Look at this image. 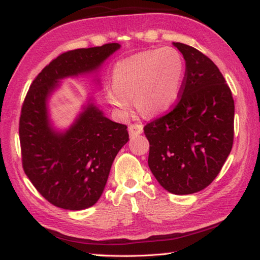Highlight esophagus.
<instances>
[{
  "instance_id": "34e87169",
  "label": "esophagus",
  "mask_w": 260,
  "mask_h": 260,
  "mask_svg": "<svg viewBox=\"0 0 260 260\" xmlns=\"http://www.w3.org/2000/svg\"><path fill=\"white\" fill-rule=\"evenodd\" d=\"M128 132H129L131 136L139 135L143 132V126L141 124H132L128 126Z\"/></svg>"
}]
</instances>
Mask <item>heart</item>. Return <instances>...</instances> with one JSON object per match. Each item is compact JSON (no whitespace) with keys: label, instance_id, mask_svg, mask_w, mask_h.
Masks as SVG:
<instances>
[{"label":"heart","instance_id":"obj_1","mask_svg":"<svg viewBox=\"0 0 260 260\" xmlns=\"http://www.w3.org/2000/svg\"><path fill=\"white\" fill-rule=\"evenodd\" d=\"M182 57L173 48L148 50L122 59L112 71L113 88L107 98L122 116H128L132 100L147 117L162 114L179 98L183 79Z\"/></svg>","mask_w":260,"mask_h":260}]
</instances>
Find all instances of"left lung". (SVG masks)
I'll return each mask as SVG.
<instances>
[{
	"label": "left lung",
	"mask_w": 260,
	"mask_h": 260,
	"mask_svg": "<svg viewBox=\"0 0 260 260\" xmlns=\"http://www.w3.org/2000/svg\"><path fill=\"white\" fill-rule=\"evenodd\" d=\"M186 60L178 102L143 127L148 165L167 191L188 195L213 181L234 141V100L217 65L203 52L174 42Z\"/></svg>",
	"instance_id": "left-lung-1"
}]
</instances>
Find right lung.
Wrapping results in <instances>:
<instances>
[{
    "instance_id": "1",
    "label": "right lung",
    "mask_w": 260,
    "mask_h": 260,
    "mask_svg": "<svg viewBox=\"0 0 260 260\" xmlns=\"http://www.w3.org/2000/svg\"><path fill=\"white\" fill-rule=\"evenodd\" d=\"M119 48L107 43L63 52L35 77L26 94L19 119L23 169L37 190L57 208L83 210L99 201L128 132L90 104L67 133L57 134L48 122L47 99L59 79L93 71Z\"/></svg>"
}]
</instances>
